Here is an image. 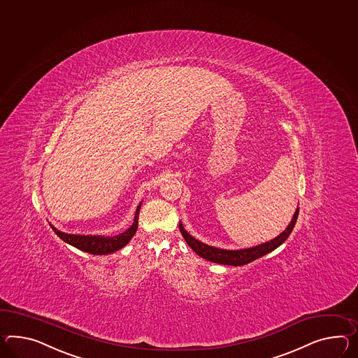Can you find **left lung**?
<instances>
[{
	"mask_svg": "<svg viewBox=\"0 0 358 358\" xmlns=\"http://www.w3.org/2000/svg\"><path fill=\"white\" fill-rule=\"evenodd\" d=\"M297 215H299V208H296L294 216L291 218V222L288 224L287 227L279 234V236L273 238L271 241L265 242V243L257 244L250 248H242V250H222L217 247H212L208 244L201 243V241L195 239L194 236H190L185 229H183L182 222L180 221V231L182 234L186 243L192 247V251L199 255L203 259L208 260L210 262H216V264H222V265H231V266H242L248 262H252L253 260L262 257L266 253L274 251L275 248H278L279 245L285 243V241L287 239L292 229L296 224Z\"/></svg>",
	"mask_w": 358,
	"mask_h": 358,
	"instance_id": "obj_1",
	"label": "left lung"
}]
</instances>
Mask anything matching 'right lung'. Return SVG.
Listing matches in <instances>:
<instances>
[{
    "label": "right lung",
    "mask_w": 358,
    "mask_h": 358,
    "mask_svg": "<svg viewBox=\"0 0 358 358\" xmlns=\"http://www.w3.org/2000/svg\"><path fill=\"white\" fill-rule=\"evenodd\" d=\"M141 201L136 210L134 215V221L131 227H128L125 231H122L120 234L114 236H84V234H67L64 231L58 230L57 227H52V224H49L54 233L61 238L63 242L71 244L73 247H76L80 251L84 252L92 253V255H108V253L116 252L124 245L129 243L133 236L137 231L138 227V215H140Z\"/></svg>",
    "instance_id": "1"
}]
</instances>
